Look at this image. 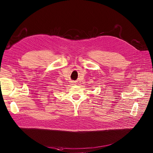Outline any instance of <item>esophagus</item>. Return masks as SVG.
I'll return each instance as SVG.
<instances>
[{"label": "esophagus", "mask_w": 153, "mask_h": 153, "mask_svg": "<svg viewBox=\"0 0 153 153\" xmlns=\"http://www.w3.org/2000/svg\"><path fill=\"white\" fill-rule=\"evenodd\" d=\"M71 83H72V85H75L76 83V82H71Z\"/></svg>", "instance_id": "obj_1"}]
</instances>
